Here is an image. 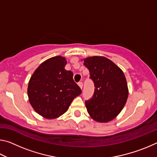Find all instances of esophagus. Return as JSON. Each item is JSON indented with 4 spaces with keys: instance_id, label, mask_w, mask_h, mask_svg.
<instances>
[{
    "instance_id": "1",
    "label": "esophagus",
    "mask_w": 157,
    "mask_h": 157,
    "mask_svg": "<svg viewBox=\"0 0 157 157\" xmlns=\"http://www.w3.org/2000/svg\"><path fill=\"white\" fill-rule=\"evenodd\" d=\"M78 85H79V86L80 87L81 89H82V87H83V83H82V82H78Z\"/></svg>"
}]
</instances>
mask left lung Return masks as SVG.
<instances>
[{"label": "left lung", "mask_w": 157, "mask_h": 157, "mask_svg": "<svg viewBox=\"0 0 157 157\" xmlns=\"http://www.w3.org/2000/svg\"><path fill=\"white\" fill-rule=\"evenodd\" d=\"M89 69L95 90L91 98L85 101L87 111L94 120L107 123L118 115L128 97L126 78L121 69L105 57L84 59Z\"/></svg>", "instance_id": "obj_1"}]
</instances>
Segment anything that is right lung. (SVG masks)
Returning <instances> with one entry per match:
<instances>
[{"mask_svg": "<svg viewBox=\"0 0 157 157\" xmlns=\"http://www.w3.org/2000/svg\"><path fill=\"white\" fill-rule=\"evenodd\" d=\"M66 59L56 56L45 61L29 81L28 94L32 107L39 115L53 119L68 109L82 91L73 80V73L64 68Z\"/></svg>", "mask_w": 157, "mask_h": 157, "instance_id": "right-lung-1", "label": "right lung"}]
</instances>
